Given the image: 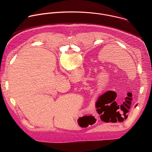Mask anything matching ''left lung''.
I'll list each match as a JSON object with an SVG mask.
<instances>
[{
  "instance_id": "left-lung-1",
  "label": "left lung",
  "mask_w": 152,
  "mask_h": 152,
  "mask_svg": "<svg viewBox=\"0 0 152 152\" xmlns=\"http://www.w3.org/2000/svg\"><path fill=\"white\" fill-rule=\"evenodd\" d=\"M137 106V104H136V106H135V107H136V106Z\"/></svg>"
}]
</instances>
